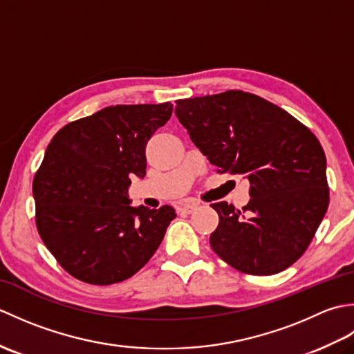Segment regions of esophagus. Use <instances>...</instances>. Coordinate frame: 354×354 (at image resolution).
<instances>
[{
	"label": "esophagus",
	"mask_w": 354,
	"mask_h": 354,
	"mask_svg": "<svg viewBox=\"0 0 354 354\" xmlns=\"http://www.w3.org/2000/svg\"><path fill=\"white\" fill-rule=\"evenodd\" d=\"M198 208V204H193V202H189V204H183V205H179L176 209H178V213H185V214H190V213H193L194 209Z\"/></svg>",
	"instance_id": "34e87169"
}]
</instances>
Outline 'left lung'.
I'll use <instances>...</instances> for the list:
<instances>
[{"label": "left lung", "mask_w": 354, "mask_h": 354, "mask_svg": "<svg viewBox=\"0 0 354 354\" xmlns=\"http://www.w3.org/2000/svg\"><path fill=\"white\" fill-rule=\"evenodd\" d=\"M175 114L217 173L245 175L251 199L212 207L209 245L230 266L272 275L309 248L328 207L326 153L309 127L261 97L230 89L176 100Z\"/></svg>", "instance_id": "obj_1"}]
</instances>
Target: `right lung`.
Here are the masks:
<instances>
[{"mask_svg":"<svg viewBox=\"0 0 354 354\" xmlns=\"http://www.w3.org/2000/svg\"><path fill=\"white\" fill-rule=\"evenodd\" d=\"M173 104H115L64 126L33 178L36 228L77 280L108 286L146 265L162 242L173 207L133 208L131 176L146 175V145Z\"/></svg>","mask_w":354,"mask_h":354,"instance_id":"right-lung-1","label":"right lung"}]
</instances>
